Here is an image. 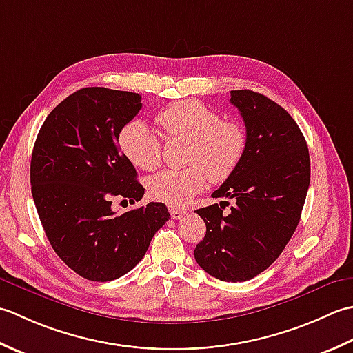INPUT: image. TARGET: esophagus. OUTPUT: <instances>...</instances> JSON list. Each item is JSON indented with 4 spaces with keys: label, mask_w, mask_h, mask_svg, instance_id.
I'll return each mask as SVG.
<instances>
[{
    "label": "esophagus",
    "mask_w": 353,
    "mask_h": 353,
    "mask_svg": "<svg viewBox=\"0 0 353 353\" xmlns=\"http://www.w3.org/2000/svg\"><path fill=\"white\" fill-rule=\"evenodd\" d=\"M169 212H170L172 219H181L185 214L184 210H178V208H169Z\"/></svg>",
    "instance_id": "obj_1"
}]
</instances>
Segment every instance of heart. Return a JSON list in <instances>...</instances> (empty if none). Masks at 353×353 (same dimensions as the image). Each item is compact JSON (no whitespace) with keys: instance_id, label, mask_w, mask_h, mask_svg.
<instances>
[{"instance_id":"heart-1","label":"heart","mask_w":353,"mask_h":353,"mask_svg":"<svg viewBox=\"0 0 353 353\" xmlns=\"http://www.w3.org/2000/svg\"><path fill=\"white\" fill-rule=\"evenodd\" d=\"M157 123L172 139L189 140L184 169H169L149 178L148 192L155 201L181 207L205 189L208 176L221 183L239 168L247 150V131L236 120L195 99L179 100L157 114ZM121 152L135 168L154 170L161 163V140L145 121L131 120L119 132Z\"/></svg>"}]
</instances>
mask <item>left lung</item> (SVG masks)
<instances>
[{"instance_id": "8db88e82", "label": "left lung", "mask_w": 353, "mask_h": 353, "mask_svg": "<svg viewBox=\"0 0 353 353\" xmlns=\"http://www.w3.org/2000/svg\"><path fill=\"white\" fill-rule=\"evenodd\" d=\"M247 129L239 168L213 198H233L222 214L218 204L198 208L207 232L193 256L201 268L224 282H245L282 254L299 225L311 179L306 140L294 119L267 96L230 92Z\"/></svg>"}]
</instances>
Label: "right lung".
<instances>
[{
    "label": "right lung",
    "instance_id": "1",
    "mask_svg": "<svg viewBox=\"0 0 353 353\" xmlns=\"http://www.w3.org/2000/svg\"><path fill=\"white\" fill-rule=\"evenodd\" d=\"M141 110L137 92L82 88L48 114L36 137L32 195L56 254L83 279L110 282L131 271L170 219L163 203L117 214L112 198L145 195L119 146V132Z\"/></svg>",
    "mask_w": 353,
    "mask_h": 353
}]
</instances>
